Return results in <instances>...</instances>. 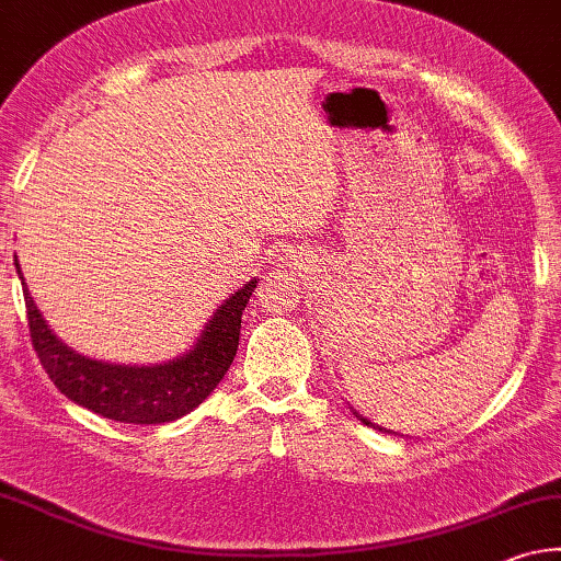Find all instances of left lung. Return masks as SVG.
<instances>
[{"label":"left lung","mask_w":561,"mask_h":561,"mask_svg":"<svg viewBox=\"0 0 561 561\" xmlns=\"http://www.w3.org/2000/svg\"><path fill=\"white\" fill-rule=\"evenodd\" d=\"M354 410V408H352ZM354 415L358 417V420H362L364 422V425H368V427H374V430H378V432H386V435H396V432H390V430H386V427H378V425H374V422L371 420H366V417H362V415H358V412L354 410Z\"/></svg>","instance_id":"obj_1"}]
</instances>
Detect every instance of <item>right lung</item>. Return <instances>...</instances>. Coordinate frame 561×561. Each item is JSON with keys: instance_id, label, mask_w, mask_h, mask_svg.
<instances>
[{"instance_id": "right-lung-1", "label": "right lung", "mask_w": 561, "mask_h": 561, "mask_svg": "<svg viewBox=\"0 0 561 561\" xmlns=\"http://www.w3.org/2000/svg\"><path fill=\"white\" fill-rule=\"evenodd\" d=\"M14 266L24 288L34 348L53 383L72 403L102 417L134 425H161L195 410L213 393L237 356L241 314L259 278L241 285L209 317L195 344L163 364H110L82 356L50 330L31 298L19 261Z\"/></svg>"}]
</instances>
